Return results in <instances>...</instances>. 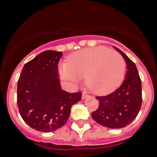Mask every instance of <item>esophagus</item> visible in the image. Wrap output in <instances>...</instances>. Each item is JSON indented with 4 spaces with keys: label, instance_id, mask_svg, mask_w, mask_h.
<instances>
[{
    "label": "esophagus",
    "instance_id": "1",
    "mask_svg": "<svg viewBox=\"0 0 157 157\" xmlns=\"http://www.w3.org/2000/svg\"><path fill=\"white\" fill-rule=\"evenodd\" d=\"M89 97H90V95H89V94H86V93L82 94V99H86V98H89Z\"/></svg>",
    "mask_w": 157,
    "mask_h": 157
}]
</instances>
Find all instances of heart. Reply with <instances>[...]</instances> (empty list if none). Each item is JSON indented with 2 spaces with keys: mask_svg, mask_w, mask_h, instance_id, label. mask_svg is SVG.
Wrapping results in <instances>:
<instances>
[{
  "mask_svg": "<svg viewBox=\"0 0 157 157\" xmlns=\"http://www.w3.org/2000/svg\"><path fill=\"white\" fill-rule=\"evenodd\" d=\"M125 62L119 53L107 47L89 48L73 54L68 64L59 65V74L63 80L76 85L86 77V84L97 94L110 93L123 81Z\"/></svg>",
  "mask_w": 157,
  "mask_h": 157,
  "instance_id": "heart-1",
  "label": "heart"
}]
</instances>
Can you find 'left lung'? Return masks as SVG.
Listing matches in <instances>:
<instances>
[{
	"label": "left lung",
	"instance_id": "1",
	"mask_svg": "<svg viewBox=\"0 0 157 157\" xmlns=\"http://www.w3.org/2000/svg\"><path fill=\"white\" fill-rule=\"evenodd\" d=\"M113 47L125 60V77L121 86L114 92L96 97L99 106L91 117L103 126L121 129L130 124L139 114L142 105V83L134 62L118 48Z\"/></svg>",
	"mask_w": 157,
	"mask_h": 157
}]
</instances>
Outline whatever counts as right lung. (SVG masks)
I'll return each mask as SVG.
<instances>
[{
	"mask_svg": "<svg viewBox=\"0 0 157 157\" xmlns=\"http://www.w3.org/2000/svg\"><path fill=\"white\" fill-rule=\"evenodd\" d=\"M63 53L46 50L23 66L18 81L17 103L23 120L33 129L51 132L66 124L81 93L63 90L58 63Z\"/></svg>",
	"mask_w": 157,
	"mask_h": 157,
	"instance_id": "obj_1",
	"label": "right lung"
}]
</instances>
